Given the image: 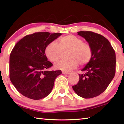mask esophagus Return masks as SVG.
<instances>
[{
	"mask_svg": "<svg viewBox=\"0 0 124 124\" xmlns=\"http://www.w3.org/2000/svg\"><path fill=\"white\" fill-rule=\"evenodd\" d=\"M62 73L63 74H70V72H65V71H62Z\"/></svg>",
	"mask_w": 124,
	"mask_h": 124,
	"instance_id": "esophagus-1",
	"label": "esophagus"
}]
</instances>
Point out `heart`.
<instances>
[{"label": "heart", "instance_id": "heart-1", "mask_svg": "<svg viewBox=\"0 0 124 124\" xmlns=\"http://www.w3.org/2000/svg\"><path fill=\"white\" fill-rule=\"evenodd\" d=\"M62 52L68 51L66 60H62L56 64V67L64 71H70L78 66H83L89 61L91 50L89 45L74 35H67L60 37L57 42L52 41L47 45L45 52L50 61L57 62Z\"/></svg>", "mask_w": 124, "mask_h": 124}]
</instances>
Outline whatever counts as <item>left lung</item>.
<instances>
[{"mask_svg":"<svg viewBox=\"0 0 124 124\" xmlns=\"http://www.w3.org/2000/svg\"><path fill=\"white\" fill-rule=\"evenodd\" d=\"M89 43L91 50L89 62L81 70L79 81L73 89L84 98L96 97L103 92L114 78L115 73V53L104 37L92 32H78Z\"/></svg>","mask_w":124,"mask_h":124,"instance_id":"8db88e82","label":"left lung"}]
</instances>
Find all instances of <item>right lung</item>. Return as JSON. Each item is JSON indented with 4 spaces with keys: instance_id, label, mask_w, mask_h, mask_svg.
<instances>
[{
    "instance_id": "1",
    "label": "right lung",
    "mask_w": 124,
    "mask_h": 124,
    "mask_svg": "<svg viewBox=\"0 0 124 124\" xmlns=\"http://www.w3.org/2000/svg\"><path fill=\"white\" fill-rule=\"evenodd\" d=\"M61 33L38 32L27 35L18 42L10 56V79L21 94L40 100L50 93L60 70H47L52 66L45 48Z\"/></svg>"
}]
</instances>
